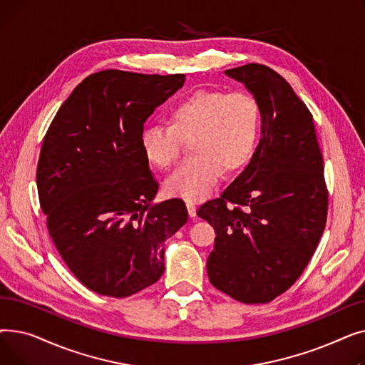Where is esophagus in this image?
Masks as SVG:
<instances>
[{"mask_svg":"<svg viewBox=\"0 0 365 365\" xmlns=\"http://www.w3.org/2000/svg\"><path fill=\"white\" fill-rule=\"evenodd\" d=\"M186 208H187V213H189L190 217H195L197 216V205H195V202L187 201L186 202Z\"/></svg>","mask_w":365,"mask_h":365,"instance_id":"esophagus-1","label":"esophagus"}]
</instances>
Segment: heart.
I'll use <instances>...</instances> for the list:
<instances>
[{"label":"heart","mask_w":365,"mask_h":365,"mask_svg":"<svg viewBox=\"0 0 365 365\" xmlns=\"http://www.w3.org/2000/svg\"><path fill=\"white\" fill-rule=\"evenodd\" d=\"M168 123L148 124L140 148L148 163L167 168L175 163L183 140L195 152L164 182L165 192L200 201L213 189L222 171L234 173L252 161L260 128V109L245 93L195 90L168 109Z\"/></svg>","instance_id":"obj_1"}]
</instances>
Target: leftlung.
Instances as JSON below:
<instances>
[{
	"mask_svg": "<svg viewBox=\"0 0 365 365\" xmlns=\"http://www.w3.org/2000/svg\"><path fill=\"white\" fill-rule=\"evenodd\" d=\"M225 73L256 99L262 139L222 197L198 208L216 232L207 274L238 302L267 303L296 282L322 237L329 204L322 155L312 113L279 73L259 63Z\"/></svg>",
	"mask_w": 365,
	"mask_h": 365,
	"instance_id": "1",
	"label": "left lung"
}]
</instances>
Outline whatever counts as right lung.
<instances>
[{
  "label": "right lung",
  "instance_id": "obj_1",
  "mask_svg": "<svg viewBox=\"0 0 365 365\" xmlns=\"http://www.w3.org/2000/svg\"><path fill=\"white\" fill-rule=\"evenodd\" d=\"M185 75L108 69L73 88L51 121L36 168L50 237L88 290L127 297L155 284L164 242L187 222L182 200L153 202L158 183L140 148L149 115Z\"/></svg>",
  "mask_w": 365,
  "mask_h": 365
}]
</instances>
